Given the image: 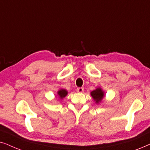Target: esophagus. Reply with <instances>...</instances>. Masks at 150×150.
I'll list each match as a JSON object with an SVG mask.
<instances>
[{"label": "esophagus", "mask_w": 150, "mask_h": 150, "mask_svg": "<svg viewBox=\"0 0 150 150\" xmlns=\"http://www.w3.org/2000/svg\"><path fill=\"white\" fill-rule=\"evenodd\" d=\"M84 91V89H83V88H77V93H82Z\"/></svg>", "instance_id": "esophagus-1"}]
</instances>
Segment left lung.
Masks as SVG:
<instances>
[{"label": "left lung", "instance_id": "8db88e82", "mask_svg": "<svg viewBox=\"0 0 150 150\" xmlns=\"http://www.w3.org/2000/svg\"><path fill=\"white\" fill-rule=\"evenodd\" d=\"M91 95L93 97V100L95 101L96 104H99L101 101L103 100V99L105 97V93L103 91L102 88L100 87L97 88L95 90L91 92Z\"/></svg>", "mask_w": 150, "mask_h": 150}]
</instances>
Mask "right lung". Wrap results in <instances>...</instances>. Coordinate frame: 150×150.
Here are the masks:
<instances>
[{
	"label": "right lung",
	"mask_w": 150,
	"mask_h": 150,
	"mask_svg": "<svg viewBox=\"0 0 150 150\" xmlns=\"http://www.w3.org/2000/svg\"><path fill=\"white\" fill-rule=\"evenodd\" d=\"M57 94L59 99H61L62 100V99H63V98H64L66 96L68 95V91L66 89L61 88L57 92Z\"/></svg>",
	"instance_id": "add662e5"
}]
</instances>
